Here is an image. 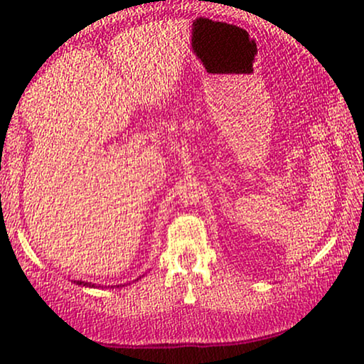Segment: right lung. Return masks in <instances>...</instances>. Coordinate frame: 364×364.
<instances>
[{"mask_svg":"<svg viewBox=\"0 0 364 364\" xmlns=\"http://www.w3.org/2000/svg\"><path fill=\"white\" fill-rule=\"evenodd\" d=\"M137 280H141V277L137 278ZM74 283H76V285H79V287H86V288H101L102 285H97V283H91V282H82V280H74ZM112 287V285H111ZM117 288L121 287V285H116Z\"/></svg>","mask_w":364,"mask_h":364,"instance_id":"right-lung-1","label":"right lung"}]
</instances>
